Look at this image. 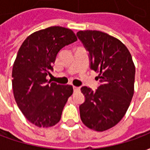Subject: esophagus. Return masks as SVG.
<instances>
[{
    "mask_svg": "<svg viewBox=\"0 0 150 150\" xmlns=\"http://www.w3.org/2000/svg\"><path fill=\"white\" fill-rule=\"evenodd\" d=\"M73 89H74V92H77V91H79V90H80V88L79 87H75V86L73 87Z\"/></svg>",
    "mask_w": 150,
    "mask_h": 150,
    "instance_id": "esophagus-1",
    "label": "esophagus"
}]
</instances>
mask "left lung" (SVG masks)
<instances>
[{
  "label": "left lung",
  "instance_id": "8db88e82",
  "mask_svg": "<svg viewBox=\"0 0 150 150\" xmlns=\"http://www.w3.org/2000/svg\"><path fill=\"white\" fill-rule=\"evenodd\" d=\"M77 37L89 52L90 67L99 73L96 91L82 87L84 103L80 118L88 128L103 132L120 121L134 93L135 66L128 48L119 39L97 30L79 31Z\"/></svg>",
  "mask_w": 150,
  "mask_h": 150
}]
</instances>
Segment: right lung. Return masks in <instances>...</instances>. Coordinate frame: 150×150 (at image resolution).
Segmentation results:
<instances>
[{
	"label": "right lung",
	"instance_id": "right-lung-1",
	"mask_svg": "<svg viewBox=\"0 0 150 150\" xmlns=\"http://www.w3.org/2000/svg\"><path fill=\"white\" fill-rule=\"evenodd\" d=\"M77 41L67 28L51 26L26 38L13 66L15 100L25 118L38 127H51L61 119L62 109L73 93L71 85L48 82L56 56L65 46Z\"/></svg>",
	"mask_w": 150,
	"mask_h": 150
}]
</instances>
